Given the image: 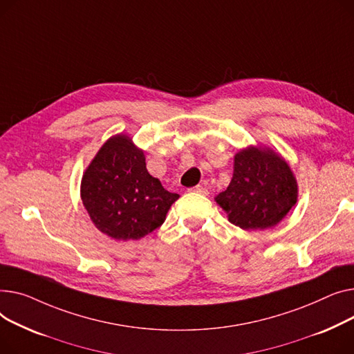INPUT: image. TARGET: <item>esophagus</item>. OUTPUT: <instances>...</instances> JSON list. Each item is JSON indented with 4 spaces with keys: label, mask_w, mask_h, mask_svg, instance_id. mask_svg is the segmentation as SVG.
<instances>
[{
    "label": "esophagus",
    "mask_w": 354,
    "mask_h": 354,
    "mask_svg": "<svg viewBox=\"0 0 354 354\" xmlns=\"http://www.w3.org/2000/svg\"><path fill=\"white\" fill-rule=\"evenodd\" d=\"M190 192L198 193V194H203V196H209V190H207L205 187H203V185H196V187H193V189H190Z\"/></svg>",
    "instance_id": "esophagus-1"
}]
</instances>
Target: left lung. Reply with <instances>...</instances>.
<instances>
[{"label":"left lung","mask_w":354,"mask_h":354,"mask_svg":"<svg viewBox=\"0 0 354 354\" xmlns=\"http://www.w3.org/2000/svg\"><path fill=\"white\" fill-rule=\"evenodd\" d=\"M297 197V180L281 154L266 145H248L236 153L233 178L214 200L232 224L266 230L288 214Z\"/></svg>","instance_id":"1"}]
</instances>
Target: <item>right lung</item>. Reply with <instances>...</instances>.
<instances>
[{
  "label": "right lung",
  "instance_id": "obj_1",
  "mask_svg": "<svg viewBox=\"0 0 354 354\" xmlns=\"http://www.w3.org/2000/svg\"><path fill=\"white\" fill-rule=\"evenodd\" d=\"M80 193L94 225L117 241L154 232L180 197L147 171L144 151L122 133L101 145L82 174Z\"/></svg>",
  "mask_w": 354,
  "mask_h": 354
}]
</instances>
